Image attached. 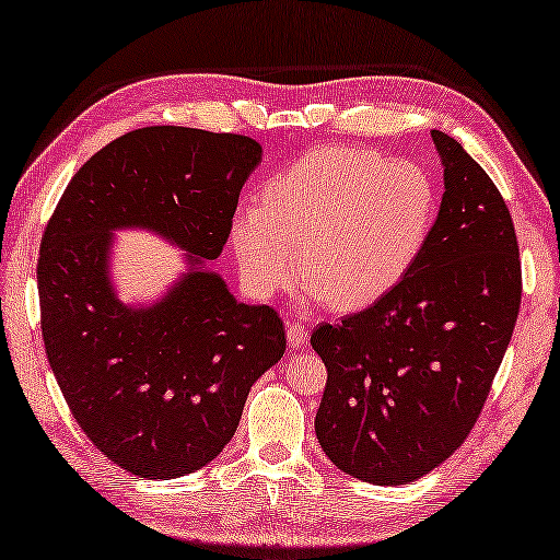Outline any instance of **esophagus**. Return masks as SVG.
Instances as JSON below:
<instances>
[{"label": "esophagus", "instance_id": "esophagus-1", "mask_svg": "<svg viewBox=\"0 0 560 560\" xmlns=\"http://www.w3.org/2000/svg\"><path fill=\"white\" fill-rule=\"evenodd\" d=\"M287 341H289V347H305V343H307V329L303 325L291 323L289 329H287Z\"/></svg>", "mask_w": 560, "mask_h": 560}]
</instances>
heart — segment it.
I'll return each instance as SVG.
<instances>
[{"instance_id":"b5f03b06","label":"heart","mask_w":560,"mask_h":560,"mask_svg":"<svg viewBox=\"0 0 560 560\" xmlns=\"http://www.w3.org/2000/svg\"><path fill=\"white\" fill-rule=\"evenodd\" d=\"M231 219V249L257 299L287 291L295 269L313 301L363 311L395 291L431 243L440 187L413 161L359 147H319Z\"/></svg>"}]
</instances>
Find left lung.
<instances>
[{
  "instance_id": "1",
  "label": "left lung",
  "mask_w": 560,
  "mask_h": 560,
  "mask_svg": "<svg viewBox=\"0 0 560 560\" xmlns=\"http://www.w3.org/2000/svg\"><path fill=\"white\" fill-rule=\"evenodd\" d=\"M431 137L445 185L431 243L383 301L311 337L327 365L319 445L375 486L421 479L464 443L520 313L517 237L501 192L459 141Z\"/></svg>"
}]
</instances>
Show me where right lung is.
<instances>
[{"label": "right lung", "mask_w": 560, "mask_h": 560, "mask_svg": "<svg viewBox=\"0 0 560 560\" xmlns=\"http://www.w3.org/2000/svg\"><path fill=\"white\" fill-rule=\"evenodd\" d=\"M261 147L241 135L144 127L110 141L71 177L38 259L45 353L81 431L141 479L187 477L231 443L247 392L287 351L281 317L247 305L209 267ZM120 230L186 253L159 300L114 287Z\"/></svg>", "instance_id": "1"}]
</instances>
